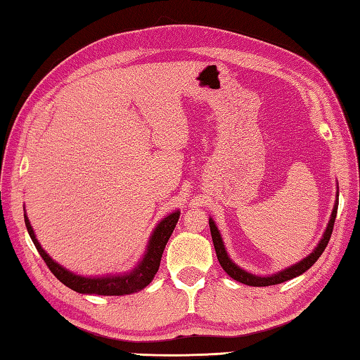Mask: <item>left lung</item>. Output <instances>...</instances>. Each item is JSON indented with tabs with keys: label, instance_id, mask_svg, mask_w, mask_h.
<instances>
[{
	"label": "left lung",
	"instance_id": "1",
	"mask_svg": "<svg viewBox=\"0 0 360 360\" xmlns=\"http://www.w3.org/2000/svg\"><path fill=\"white\" fill-rule=\"evenodd\" d=\"M338 205H339V201H335L334 210L331 213V219H330V223H328V227H326V232L323 235L322 241L319 243V246L316 248V250L312 252L311 255H308L307 258H303L300 263L290 266V267H288V269L281 271L278 274L271 275V277H257V275H252V274H249L246 271H243L235 263H232V259L227 257V252L224 249L223 240H221V235L218 232L215 223H213V219H209L210 233H212L213 246H215L218 262H219L221 267H223V269L227 272V275H231L233 280L240 281V283H244V285H249V286H272V285H278V283H283V281H288V280L294 278V277H298V275H302L303 272H307L309 267L317 262L319 257L323 254L325 248L328 246V241H330V238H331L335 215H338Z\"/></svg>",
	"mask_w": 360,
	"mask_h": 360
}]
</instances>
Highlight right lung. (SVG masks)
Masks as SVG:
<instances>
[{
	"label": "right lung",
	"instance_id": "1",
	"mask_svg": "<svg viewBox=\"0 0 360 360\" xmlns=\"http://www.w3.org/2000/svg\"><path fill=\"white\" fill-rule=\"evenodd\" d=\"M179 219V212H174L172 215H168L164 218L158 227L153 232L147 252H145V257L139 266L136 267L134 271L129 274L120 275V277H102V278H86V277H80V275H75L70 271H66L65 267L57 264L53 259L46 254V252L41 249L40 243L37 241L32 227H30V223L27 217L25 215V223L27 227L29 236L32 238V243L35 244V248L38 250V254L41 255L44 259L46 266L49 267L51 272L56 275V277L66 285L68 288H71L75 292L80 294H97V295H124V294H133L136 290L143 289L147 285H150L153 277H155L159 264H160V258H162L165 244L170 238V235L173 233L176 223Z\"/></svg>",
	"mask_w": 360,
	"mask_h": 360
}]
</instances>
